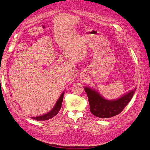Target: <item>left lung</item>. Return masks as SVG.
Returning a JSON list of instances; mask_svg holds the SVG:
<instances>
[{"instance_id":"obj_1","label":"left lung","mask_w":150,"mask_h":150,"mask_svg":"<svg viewBox=\"0 0 150 150\" xmlns=\"http://www.w3.org/2000/svg\"><path fill=\"white\" fill-rule=\"evenodd\" d=\"M84 89L88 97L91 112L95 116L101 118H108L120 114L132 99L136 90L134 89L116 100L108 101L94 90L87 87Z\"/></svg>"}]
</instances>
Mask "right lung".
Returning <instances> with one entry per match:
<instances>
[{
  "label": "right lung",
  "mask_w": 150,
  "mask_h": 150,
  "mask_svg": "<svg viewBox=\"0 0 150 150\" xmlns=\"http://www.w3.org/2000/svg\"><path fill=\"white\" fill-rule=\"evenodd\" d=\"M63 97H64V93L61 94L60 98H59L56 106H54V108L52 109V110H51L49 112L47 113V114L44 115L43 116H40L38 117H32V118L34 119L35 120H38V121H45V120H47L49 119L52 118V117H53L54 116H56L58 113V112L59 111L62 106Z\"/></svg>",
  "instance_id": "obj_1"
}]
</instances>
